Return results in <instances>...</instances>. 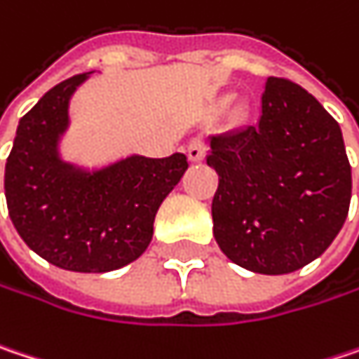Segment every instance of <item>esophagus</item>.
<instances>
[{
  "instance_id": "34e87169",
  "label": "esophagus",
  "mask_w": 359,
  "mask_h": 359,
  "mask_svg": "<svg viewBox=\"0 0 359 359\" xmlns=\"http://www.w3.org/2000/svg\"><path fill=\"white\" fill-rule=\"evenodd\" d=\"M205 149H208V146H205V140L203 137H193L189 147H187V156H189V160L199 162V160L205 158Z\"/></svg>"
}]
</instances>
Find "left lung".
Listing matches in <instances>:
<instances>
[{"instance_id":"left-lung-1","label":"left lung","mask_w":359,"mask_h":359,"mask_svg":"<svg viewBox=\"0 0 359 359\" xmlns=\"http://www.w3.org/2000/svg\"><path fill=\"white\" fill-rule=\"evenodd\" d=\"M259 123L212 137L219 182L213 236L263 276L302 269L335 241L349 212L351 166L339 123L302 86L267 78Z\"/></svg>"}]
</instances>
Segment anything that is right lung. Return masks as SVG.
Listing matches in <instances>:
<instances>
[{
    "label": "right lung",
    "mask_w": 359,
    "mask_h": 359,
    "mask_svg": "<svg viewBox=\"0 0 359 359\" xmlns=\"http://www.w3.org/2000/svg\"><path fill=\"white\" fill-rule=\"evenodd\" d=\"M86 78L57 83L20 118L4 187L14 228L39 257L67 271L107 273L142 257L156 212L189 162L184 154L129 156L92 172L63 162L59 137Z\"/></svg>",
    "instance_id": "add662e5"
}]
</instances>
